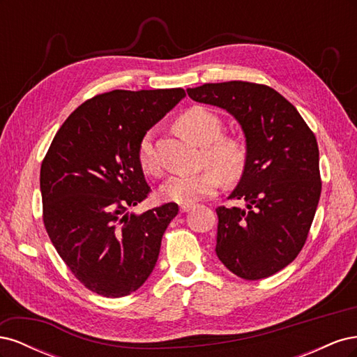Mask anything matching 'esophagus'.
I'll return each instance as SVG.
<instances>
[{
    "mask_svg": "<svg viewBox=\"0 0 357 357\" xmlns=\"http://www.w3.org/2000/svg\"><path fill=\"white\" fill-rule=\"evenodd\" d=\"M192 208H193V205H180L181 213H189Z\"/></svg>",
    "mask_w": 357,
    "mask_h": 357,
    "instance_id": "obj_1",
    "label": "esophagus"
}]
</instances>
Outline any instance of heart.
<instances>
[{"instance_id":"heart-1","label":"heart","mask_w":357,"mask_h":357,"mask_svg":"<svg viewBox=\"0 0 357 357\" xmlns=\"http://www.w3.org/2000/svg\"><path fill=\"white\" fill-rule=\"evenodd\" d=\"M177 131L202 147L201 164L207 165L195 174L172 176L162 186L165 199L181 205H193L211 197L220 185L236 183L248 165V149L241 138L223 135L222 119L202 105H193L176 119ZM138 164L144 172L158 174L159 167L153 153L152 135L146 132L137 147Z\"/></svg>"}]
</instances>
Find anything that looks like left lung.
Here are the masks:
<instances>
[{
    "label": "left lung",
    "mask_w": 357,
    "mask_h": 357,
    "mask_svg": "<svg viewBox=\"0 0 357 357\" xmlns=\"http://www.w3.org/2000/svg\"><path fill=\"white\" fill-rule=\"evenodd\" d=\"M193 101L218 105L240 122L248 165L231 199L245 210L215 208V253L231 273L261 280L295 261L304 247L321 192L319 146L298 110L266 84L205 83Z\"/></svg>",
    "instance_id": "1"
}]
</instances>
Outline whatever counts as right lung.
<instances>
[{
    "label": "right lung",
    "mask_w": 357,
    "mask_h": 357,
    "mask_svg": "<svg viewBox=\"0 0 357 357\" xmlns=\"http://www.w3.org/2000/svg\"><path fill=\"white\" fill-rule=\"evenodd\" d=\"M185 95L181 88L95 95L62 123L41 162L49 238L73 275L101 296L122 298L144 284L178 214L174 202L126 211L150 193L139 138Z\"/></svg>",
    "instance_id": "add662e5"
}]
</instances>
